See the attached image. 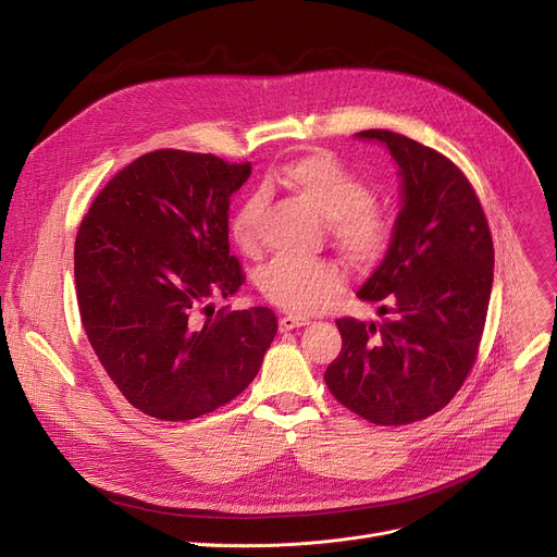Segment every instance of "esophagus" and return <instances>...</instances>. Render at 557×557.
<instances>
[{"label": "esophagus", "mask_w": 557, "mask_h": 557, "mask_svg": "<svg viewBox=\"0 0 557 557\" xmlns=\"http://www.w3.org/2000/svg\"><path fill=\"white\" fill-rule=\"evenodd\" d=\"M305 325H309V320L302 318V315H290V313H286V315L280 318V330H282V332L296 330V327H305Z\"/></svg>", "instance_id": "obj_1"}]
</instances>
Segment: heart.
I'll use <instances>...</instances> for the list:
<instances>
[{
    "label": "heart",
    "instance_id": "heart-1",
    "mask_svg": "<svg viewBox=\"0 0 557 557\" xmlns=\"http://www.w3.org/2000/svg\"><path fill=\"white\" fill-rule=\"evenodd\" d=\"M273 178L300 198L320 219L341 255L357 269H372L382 261L395 237V221L382 202L370 196L368 185L330 151H313L280 166ZM261 198L248 196L234 212L230 232L246 255L259 250ZM261 296L290 313L323 311L345 286V271L334 259L269 261L257 275Z\"/></svg>",
    "mask_w": 557,
    "mask_h": 557
}]
</instances>
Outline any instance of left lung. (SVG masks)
I'll use <instances>...</instances> for the list:
<instances>
[{
  "label": "left lung",
  "instance_id": "1",
  "mask_svg": "<svg viewBox=\"0 0 557 557\" xmlns=\"http://www.w3.org/2000/svg\"><path fill=\"white\" fill-rule=\"evenodd\" d=\"M388 146L401 173L393 246L359 298L382 323L338 318L330 393L359 418L399 426L445 408L479 357L492 290L494 246L481 200L443 153L391 131H361Z\"/></svg>",
  "mask_w": 557,
  "mask_h": 557
}]
</instances>
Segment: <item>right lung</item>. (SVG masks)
<instances>
[{
    "instance_id": "obj_1",
    "label": "right lung",
    "mask_w": 557,
    "mask_h": 557,
    "mask_svg": "<svg viewBox=\"0 0 557 557\" xmlns=\"http://www.w3.org/2000/svg\"><path fill=\"white\" fill-rule=\"evenodd\" d=\"M250 162L160 149L124 166L83 216L74 246L83 330L141 413L194 420L242 395L277 334L269 307L205 305L246 282L230 255V196Z\"/></svg>"
}]
</instances>
